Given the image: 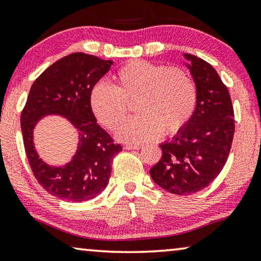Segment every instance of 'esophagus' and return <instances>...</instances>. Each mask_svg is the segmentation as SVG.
Returning <instances> with one entry per match:
<instances>
[{"instance_id":"34e87169","label":"esophagus","mask_w":261,"mask_h":261,"mask_svg":"<svg viewBox=\"0 0 261 261\" xmlns=\"http://www.w3.org/2000/svg\"><path fill=\"white\" fill-rule=\"evenodd\" d=\"M142 147V145H132V144H129V145L125 146L126 150H140Z\"/></svg>"}]
</instances>
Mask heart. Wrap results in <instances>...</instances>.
Returning <instances> with one entry per match:
<instances>
[{
	"mask_svg": "<svg viewBox=\"0 0 261 261\" xmlns=\"http://www.w3.org/2000/svg\"><path fill=\"white\" fill-rule=\"evenodd\" d=\"M114 81V86H95L89 102L97 122L116 131L128 114L127 103L138 101L136 110L141 115L121 125L117 138L122 142H151L164 130L168 135L177 134L195 110V84L181 68L134 60L118 69Z\"/></svg>",
	"mask_w": 261,
	"mask_h": 261,
	"instance_id": "1",
	"label": "heart"
}]
</instances>
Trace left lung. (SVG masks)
<instances>
[{
	"instance_id": "obj_1",
	"label": "left lung",
	"mask_w": 261,
	"mask_h": 261,
	"mask_svg": "<svg viewBox=\"0 0 261 261\" xmlns=\"http://www.w3.org/2000/svg\"><path fill=\"white\" fill-rule=\"evenodd\" d=\"M196 86L194 114L172 140L161 143V159L150 169L152 180L168 193L188 195L205 188L229 156L234 115L229 90L212 65L185 53Z\"/></svg>"
}]
</instances>
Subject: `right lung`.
<instances>
[{
	"label": "right lung",
	"mask_w": 261,
	"mask_h": 261,
	"mask_svg": "<svg viewBox=\"0 0 261 261\" xmlns=\"http://www.w3.org/2000/svg\"><path fill=\"white\" fill-rule=\"evenodd\" d=\"M111 65V60L72 53L45 69L31 86L20 115L24 148L37 181L60 200L88 201L102 193L109 182L114 156L122 151L98 125L89 102L94 86ZM48 114L63 115L79 134L76 154L60 168L44 163L33 144L34 126Z\"/></svg>",
	"instance_id": "right-lung-1"
}]
</instances>
